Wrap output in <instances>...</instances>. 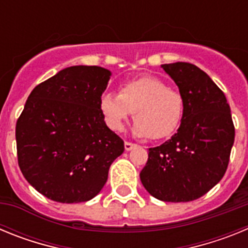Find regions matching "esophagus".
<instances>
[{
    "label": "esophagus",
    "instance_id": "34e87169",
    "mask_svg": "<svg viewBox=\"0 0 248 248\" xmlns=\"http://www.w3.org/2000/svg\"><path fill=\"white\" fill-rule=\"evenodd\" d=\"M135 146H137V145H135V144L129 143V141H125V143H124V148H125L126 151H130L131 149H134Z\"/></svg>",
    "mask_w": 248,
    "mask_h": 248
}]
</instances>
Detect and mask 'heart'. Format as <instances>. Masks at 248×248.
Instances as JSON below:
<instances>
[{
  "mask_svg": "<svg viewBox=\"0 0 248 248\" xmlns=\"http://www.w3.org/2000/svg\"><path fill=\"white\" fill-rule=\"evenodd\" d=\"M99 108L111 130L122 131L133 113L134 134L157 140L170 137L180 126L185 100L180 92L169 88L164 80L143 76L120 85L119 94L105 92Z\"/></svg>",
  "mask_w": 248,
  "mask_h": 248,
  "instance_id": "heart-1",
  "label": "heart"
}]
</instances>
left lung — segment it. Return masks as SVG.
I'll return each instance as SVG.
<instances>
[{
  "mask_svg": "<svg viewBox=\"0 0 248 248\" xmlns=\"http://www.w3.org/2000/svg\"><path fill=\"white\" fill-rule=\"evenodd\" d=\"M185 100L176 134L156 148L140 172L146 191L166 202H187L211 190L226 172L235 141L223 92L191 63L161 64Z\"/></svg>",
  "mask_w": 248,
  "mask_h": 248,
  "instance_id": "obj_1",
  "label": "left lung"
}]
</instances>
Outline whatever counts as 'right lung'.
<instances>
[{
  "instance_id": "add662e5",
  "label": "right lung",
  "mask_w": 248,
  "mask_h": 248,
  "mask_svg": "<svg viewBox=\"0 0 248 248\" xmlns=\"http://www.w3.org/2000/svg\"><path fill=\"white\" fill-rule=\"evenodd\" d=\"M111 72L73 65L31 92L16 124L18 165L26 180L57 202L89 201L108 180L124 141L99 108Z\"/></svg>"
}]
</instances>
